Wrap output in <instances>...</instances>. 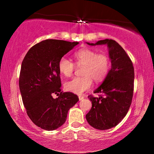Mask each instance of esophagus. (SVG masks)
Listing matches in <instances>:
<instances>
[{
	"label": "esophagus",
	"instance_id": "34e87169",
	"mask_svg": "<svg viewBox=\"0 0 154 154\" xmlns=\"http://www.w3.org/2000/svg\"><path fill=\"white\" fill-rule=\"evenodd\" d=\"M83 99H84V97L81 96V95H79V100H83Z\"/></svg>",
	"mask_w": 154,
	"mask_h": 154
}]
</instances>
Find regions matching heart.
<instances>
[{
  "instance_id": "obj_1",
  "label": "heart",
  "mask_w": 154,
  "mask_h": 154,
  "mask_svg": "<svg viewBox=\"0 0 154 154\" xmlns=\"http://www.w3.org/2000/svg\"><path fill=\"white\" fill-rule=\"evenodd\" d=\"M75 64L82 66V77H76L65 83V89L75 94H82L91 89L93 79L100 82L106 78L111 68V61L105 54H98L90 48H82L75 53ZM75 64L71 60L62 57L59 60V70L65 77H71L75 69Z\"/></svg>"
}]
</instances>
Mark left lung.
<instances>
[{"label": "left lung", "instance_id": "1", "mask_svg": "<svg viewBox=\"0 0 154 154\" xmlns=\"http://www.w3.org/2000/svg\"><path fill=\"white\" fill-rule=\"evenodd\" d=\"M90 45L107 44L111 69L101 85L94 91L98 97L88 95L92 108L86 119L93 128L105 130L116 126L128 114L134 91L135 72L128 55L115 40H99Z\"/></svg>", "mask_w": 154, "mask_h": 154}]
</instances>
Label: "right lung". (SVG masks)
Returning a JSON list of instances; mask_svg holds the SVG:
<instances>
[{"label": "right lung", "instance_id": "right-lung-1", "mask_svg": "<svg viewBox=\"0 0 154 154\" xmlns=\"http://www.w3.org/2000/svg\"><path fill=\"white\" fill-rule=\"evenodd\" d=\"M78 42L48 39L35 44L24 56L19 89L26 114L35 125L54 130L66 122L68 111L79 100L71 92L61 91L59 60ZM56 94L58 98L54 99Z\"/></svg>", "mask_w": 154, "mask_h": 154}]
</instances>
